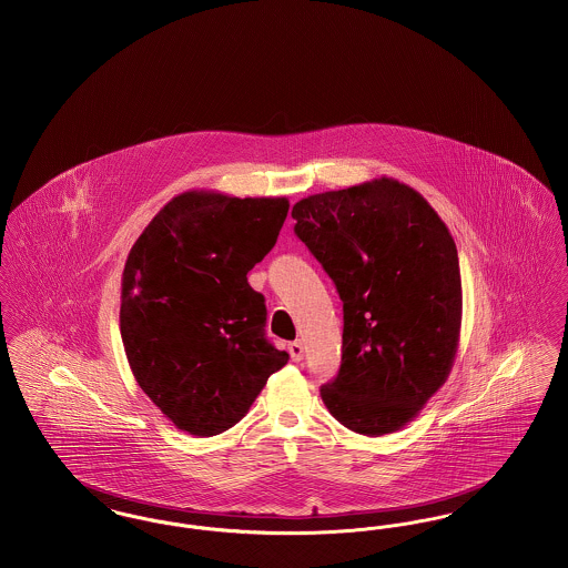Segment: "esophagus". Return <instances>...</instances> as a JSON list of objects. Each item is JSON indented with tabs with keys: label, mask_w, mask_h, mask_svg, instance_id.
<instances>
[{
	"label": "esophagus",
	"mask_w": 568,
	"mask_h": 568,
	"mask_svg": "<svg viewBox=\"0 0 568 568\" xmlns=\"http://www.w3.org/2000/svg\"><path fill=\"white\" fill-rule=\"evenodd\" d=\"M290 355H292V359L294 362H302V357H304V345L300 343V341H294V343H290Z\"/></svg>",
	"instance_id": "esophagus-1"
}]
</instances>
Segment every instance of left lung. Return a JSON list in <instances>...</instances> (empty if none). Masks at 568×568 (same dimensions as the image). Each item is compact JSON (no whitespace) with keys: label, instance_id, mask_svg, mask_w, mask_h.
<instances>
[{"label":"left lung","instance_id":"8db88e82","mask_svg":"<svg viewBox=\"0 0 568 568\" xmlns=\"http://www.w3.org/2000/svg\"><path fill=\"white\" fill-rule=\"evenodd\" d=\"M292 216L343 300V362L324 405L353 433L405 428L458 353L462 281L447 225L387 176L302 197Z\"/></svg>","mask_w":568,"mask_h":568}]
</instances>
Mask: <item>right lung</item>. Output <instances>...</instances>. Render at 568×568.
<instances>
[{"mask_svg":"<svg viewBox=\"0 0 568 568\" xmlns=\"http://www.w3.org/2000/svg\"><path fill=\"white\" fill-rule=\"evenodd\" d=\"M287 197L185 191L138 236L121 278V338L142 392L183 433L239 424L290 355L266 334L246 272L271 251Z\"/></svg>","mask_w":568,"mask_h":568,"instance_id":"1","label":"right lung"}]
</instances>
